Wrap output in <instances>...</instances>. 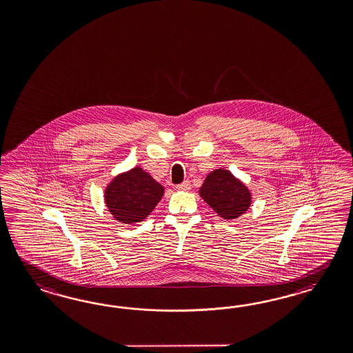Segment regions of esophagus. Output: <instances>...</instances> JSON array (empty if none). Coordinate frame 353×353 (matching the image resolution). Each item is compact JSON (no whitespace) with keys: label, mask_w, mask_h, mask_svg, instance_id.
I'll return each instance as SVG.
<instances>
[{"label":"esophagus","mask_w":353,"mask_h":353,"mask_svg":"<svg viewBox=\"0 0 353 353\" xmlns=\"http://www.w3.org/2000/svg\"><path fill=\"white\" fill-rule=\"evenodd\" d=\"M176 189H179V190H190V189H192V185H190V182L189 181H183L182 183H179V185L176 186Z\"/></svg>","instance_id":"1"}]
</instances>
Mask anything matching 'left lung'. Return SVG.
<instances>
[{
  "instance_id": "left-lung-1",
  "label": "left lung",
  "mask_w": 353,
  "mask_h": 353,
  "mask_svg": "<svg viewBox=\"0 0 353 353\" xmlns=\"http://www.w3.org/2000/svg\"><path fill=\"white\" fill-rule=\"evenodd\" d=\"M199 194L205 203L225 220H233L245 214L251 204L248 189L226 170L211 172L205 177Z\"/></svg>"
}]
</instances>
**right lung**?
<instances>
[{"mask_svg":"<svg viewBox=\"0 0 353 353\" xmlns=\"http://www.w3.org/2000/svg\"><path fill=\"white\" fill-rule=\"evenodd\" d=\"M164 194L161 183L136 167L119 174L105 192L108 211L124 224L139 223L149 216Z\"/></svg>","mask_w":353,"mask_h":353,"instance_id":"obj_1","label":"right lung"}]
</instances>
